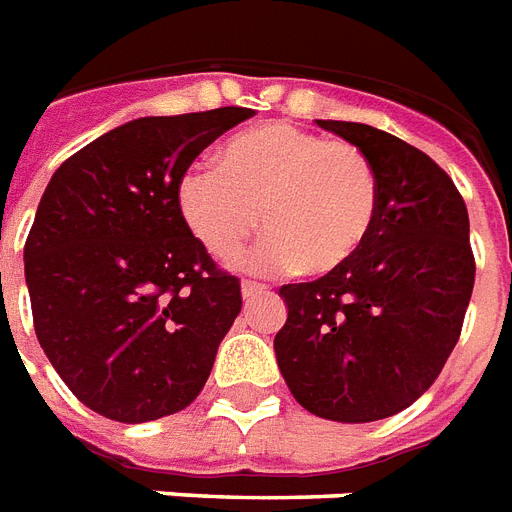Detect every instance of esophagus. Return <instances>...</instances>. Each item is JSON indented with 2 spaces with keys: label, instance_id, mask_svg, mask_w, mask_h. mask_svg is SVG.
<instances>
[{
  "label": "esophagus",
  "instance_id": "1",
  "mask_svg": "<svg viewBox=\"0 0 512 512\" xmlns=\"http://www.w3.org/2000/svg\"><path fill=\"white\" fill-rule=\"evenodd\" d=\"M264 293H269L267 285H261V282H253V280L243 282V298H245V301H251V298H256V296H264Z\"/></svg>",
  "mask_w": 512,
  "mask_h": 512
}]
</instances>
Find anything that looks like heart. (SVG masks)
I'll list each match as a JSON object with an SVG mask.
<instances>
[{
	"label": "heart",
	"instance_id": "obj_1",
	"mask_svg": "<svg viewBox=\"0 0 512 512\" xmlns=\"http://www.w3.org/2000/svg\"><path fill=\"white\" fill-rule=\"evenodd\" d=\"M174 198L190 235L216 259H237L264 227L256 267L298 264L306 275H327L370 240L380 177L362 147L277 121L230 137L219 166L182 171Z\"/></svg>",
	"mask_w": 512,
	"mask_h": 512
}]
</instances>
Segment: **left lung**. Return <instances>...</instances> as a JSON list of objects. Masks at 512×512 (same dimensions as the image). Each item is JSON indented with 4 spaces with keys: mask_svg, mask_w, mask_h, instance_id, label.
Segmentation results:
<instances>
[{
    "mask_svg": "<svg viewBox=\"0 0 512 512\" xmlns=\"http://www.w3.org/2000/svg\"><path fill=\"white\" fill-rule=\"evenodd\" d=\"M317 126L362 147L380 177L365 248L312 282L282 285L277 367L317 418L372 423L433 386L463 330L476 261L455 182L423 150L354 121Z\"/></svg>",
    "mask_w": 512,
    "mask_h": 512,
    "instance_id": "1",
    "label": "left lung"
}]
</instances>
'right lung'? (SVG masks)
I'll return each instance as SVG.
<instances>
[{"instance_id":"right-lung-1","label":"right lung","mask_w":512,"mask_h":512,"mask_svg":"<svg viewBox=\"0 0 512 512\" xmlns=\"http://www.w3.org/2000/svg\"><path fill=\"white\" fill-rule=\"evenodd\" d=\"M251 108L147 116L102 134L52 174L23 259L36 338L73 396L147 423L203 391L240 314L177 211L182 171Z\"/></svg>"}]
</instances>
